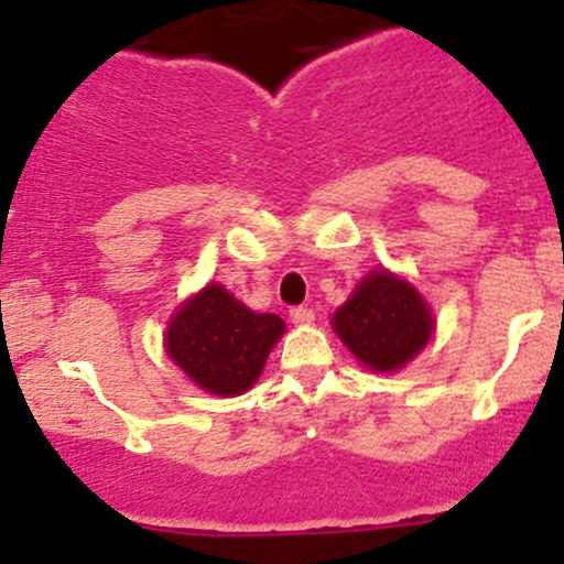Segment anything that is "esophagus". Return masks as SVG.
Returning a JSON list of instances; mask_svg holds the SVG:
<instances>
[{"label":"esophagus","instance_id":"34e87169","mask_svg":"<svg viewBox=\"0 0 564 564\" xmlns=\"http://www.w3.org/2000/svg\"><path fill=\"white\" fill-rule=\"evenodd\" d=\"M290 319H293L295 325H312L314 312L308 306H293L290 308Z\"/></svg>","mask_w":564,"mask_h":564}]
</instances>
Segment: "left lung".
Listing matches in <instances>:
<instances>
[{
  "label": "left lung",
  "instance_id": "1",
  "mask_svg": "<svg viewBox=\"0 0 564 564\" xmlns=\"http://www.w3.org/2000/svg\"><path fill=\"white\" fill-rule=\"evenodd\" d=\"M333 330L370 370L394 372L429 344L434 316L413 284L381 269L333 314Z\"/></svg>",
  "mask_w": 564,
  "mask_h": 564
}]
</instances>
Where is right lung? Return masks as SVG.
Masks as SVG:
<instances>
[{
	"mask_svg": "<svg viewBox=\"0 0 564 564\" xmlns=\"http://www.w3.org/2000/svg\"><path fill=\"white\" fill-rule=\"evenodd\" d=\"M282 333L280 316L256 314L213 282L173 314L164 349L199 389L237 397L258 381Z\"/></svg>",
	"mask_w": 564,
	"mask_h": 564,
	"instance_id": "add662e5",
	"label": "right lung"
}]
</instances>
